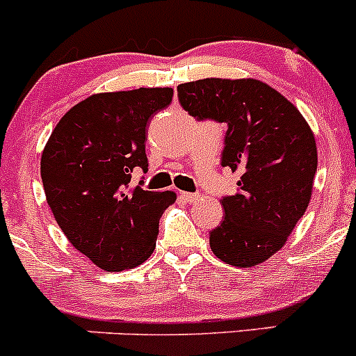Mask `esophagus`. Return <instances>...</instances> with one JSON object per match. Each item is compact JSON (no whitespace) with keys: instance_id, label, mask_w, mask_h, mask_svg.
<instances>
[{"instance_id":"obj_1","label":"esophagus","mask_w":356,"mask_h":356,"mask_svg":"<svg viewBox=\"0 0 356 356\" xmlns=\"http://www.w3.org/2000/svg\"><path fill=\"white\" fill-rule=\"evenodd\" d=\"M181 198L186 201V203H195L196 200H200L198 193H181Z\"/></svg>"}]
</instances>
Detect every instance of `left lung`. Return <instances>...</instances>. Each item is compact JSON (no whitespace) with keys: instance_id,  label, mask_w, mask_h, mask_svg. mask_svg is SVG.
<instances>
[{"instance_id":"obj_1","label":"left lung","mask_w":356,"mask_h":356,"mask_svg":"<svg viewBox=\"0 0 356 356\" xmlns=\"http://www.w3.org/2000/svg\"><path fill=\"white\" fill-rule=\"evenodd\" d=\"M193 117L227 124L222 167L239 174V191L220 200L225 211L210 232L217 258L253 267L288 241L312 198L317 145L300 110L257 79H201L177 86Z\"/></svg>"}]
</instances>
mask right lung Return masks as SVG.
<instances>
[{"label":"right lung","instance_id":"add662e5","mask_svg":"<svg viewBox=\"0 0 356 356\" xmlns=\"http://www.w3.org/2000/svg\"><path fill=\"white\" fill-rule=\"evenodd\" d=\"M172 96V88L89 96L63 115L42 149L41 179L55 220L72 246L103 270L148 260L161 213L177 198L174 191L131 186L132 172L148 170L146 127Z\"/></svg>","mask_w":356,"mask_h":356}]
</instances>
